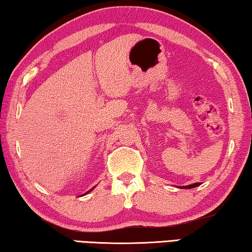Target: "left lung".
Listing matches in <instances>:
<instances>
[{
  "label": "left lung",
  "mask_w": 252,
  "mask_h": 252,
  "mask_svg": "<svg viewBox=\"0 0 252 252\" xmlns=\"http://www.w3.org/2000/svg\"><path fill=\"white\" fill-rule=\"evenodd\" d=\"M199 185H200V183H193L191 185H185V187H182L181 189H193V188L199 187Z\"/></svg>",
  "instance_id": "obj_1"
}]
</instances>
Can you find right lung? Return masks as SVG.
Returning <instances> with one entry per match:
<instances>
[{"mask_svg":"<svg viewBox=\"0 0 252 252\" xmlns=\"http://www.w3.org/2000/svg\"><path fill=\"white\" fill-rule=\"evenodd\" d=\"M93 189H94V188H93ZM92 189H90V191H92ZM90 191H88V192H90ZM88 192H87V193H88ZM87 193H86V194H87Z\"/></svg>","mask_w":252,"mask_h":252,"instance_id":"1","label":"right lung"}]
</instances>
